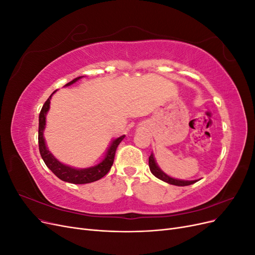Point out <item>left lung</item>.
Returning a JSON list of instances; mask_svg holds the SVG:
<instances>
[{
  "mask_svg": "<svg viewBox=\"0 0 255 255\" xmlns=\"http://www.w3.org/2000/svg\"><path fill=\"white\" fill-rule=\"evenodd\" d=\"M149 167L150 170L153 173V175H155L157 179L164 181L168 184L171 185H175V186H188V185L195 184L196 182H198L199 180H194V181H184V180H177V179H173V177L167 175L164 171H161V169H159V167L157 166L155 158H154L153 153H151V155L149 157Z\"/></svg>",
  "mask_w": 255,
  "mask_h": 255,
  "instance_id": "left-lung-1",
  "label": "left lung"
}]
</instances>
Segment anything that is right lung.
<instances>
[{"mask_svg":"<svg viewBox=\"0 0 255 255\" xmlns=\"http://www.w3.org/2000/svg\"><path fill=\"white\" fill-rule=\"evenodd\" d=\"M82 78H84V76H79V78H76L73 81L66 84L65 86H70V85L74 84L76 81H79ZM53 94H55V91H54ZM53 94L48 98L47 101H45V103L43 104L42 109L40 111V114H39L38 143H39V152H40V155L44 161V164L47 165V167L58 177V179H60L61 181L68 182V183L87 184V183H91V182H95V181L102 179V177L111 170V168L114 164L116 150H117L119 143L123 140V138L126 137V135H122L118 138H116V139H114L112 141L111 145L109 146V150H107L104 158L100 161L98 165H96L94 167L78 169V168H73V167L67 166L63 163H60V161L54 157L53 154L48 150L47 144H45V141H44V137H43V130L45 128V117H47V113L50 110V103H51L50 100H51Z\"/></svg>","mask_w":255,"mask_h":255,"instance_id":"right-lung-1","label":"right lung"}]
</instances>
